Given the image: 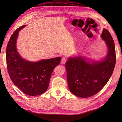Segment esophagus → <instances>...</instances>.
I'll use <instances>...</instances> for the list:
<instances>
[{"instance_id": "1", "label": "esophagus", "mask_w": 122, "mask_h": 122, "mask_svg": "<svg viewBox=\"0 0 122 122\" xmlns=\"http://www.w3.org/2000/svg\"><path fill=\"white\" fill-rule=\"evenodd\" d=\"M66 61H67V59H66V58H64V57H63V58H62V59H61V64H65V63H66Z\"/></svg>"}]
</instances>
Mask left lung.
I'll return each mask as SVG.
<instances>
[{"instance_id":"left-lung-1","label":"left lung","mask_w":122,"mask_h":122,"mask_svg":"<svg viewBox=\"0 0 122 122\" xmlns=\"http://www.w3.org/2000/svg\"><path fill=\"white\" fill-rule=\"evenodd\" d=\"M101 38L108 48L104 60L89 62L82 56H76L69 58L66 63L69 90L77 97L94 95L103 89L113 73L116 63L114 42L106 29L103 30Z\"/></svg>"}]
</instances>
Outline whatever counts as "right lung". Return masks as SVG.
Masks as SVG:
<instances>
[{
  "label": "right lung",
  "instance_id": "add662e5",
  "mask_svg": "<svg viewBox=\"0 0 122 122\" xmlns=\"http://www.w3.org/2000/svg\"><path fill=\"white\" fill-rule=\"evenodd\" d=\"M25 25L18 28L10 37L6 48L8 72L14 84L29 96L42 94L47 90L51 74L60 63L61 58L42 60L36 62L25 60L18 54L16 40L19 31Z\"/></svg>",
  "mask_w": 122,
  "mask_h": 122
}]
</instances>
